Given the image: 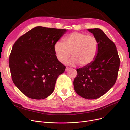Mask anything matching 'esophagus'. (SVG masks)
<instances>
[{
  "label": "esophagus",
  "instance_id": "34e87169",
  "mask_svg": "<svg viewBox=\"0 0 130 130\" xmlns=\"http://www.w3.org/2000/svg\"><path fill=\"white\" fill-rule=\"evenodd\" d=\"M70 69V68H69V67H66V69H65V71H68V70H69Z\"/></svg>",
  "mask_w": 130,
  "mask_h": 130
}]
</instances>
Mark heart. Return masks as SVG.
Here are the masks:
<instances>
[{
	"label": "heart",
	"mask_w": 130,
	"mask_h": 130,
	"mask_svg": "<svg viewBox=\"0 0 130 130\" xmlns=\"http://www.w3.org/2000/svg\"><path fill=\"white\" fill-rule=\"evenodd\" d=\"M58 60L65 63L70 54L72 58L69 61L70 65L78 63L82 66H86L95 59L98 51V41L93 35L73 32L67 35L63 43L58 42L54 46Z\"/></svg>",
	"instance_id": "1"
}]
</instances>
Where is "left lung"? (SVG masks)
Returning a JSON list of instances; mask_svg holds the SVG:
<instances>
[{"label":"left lung","instance_id":"1","mask_svg":"<svg viewBox=\"0 0 130 130\" xmlns=\"http://www.w3.org/2000/svg\"><path fill=\"white\" fill-rule=\"evenodd\" d=\"M97 39L98 51L95 60L77 69L73 87L77 93L87 99H95L107 92L115 84L120 59L114 43L100 29H88Z\"/></svg>","mask_w":130,"mask_h":130}]
</instances>
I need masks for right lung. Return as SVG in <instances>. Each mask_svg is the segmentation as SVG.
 Returning <instances> with one entry per match:
<instances>
[{"mask_svg":"<svg viewBox=\"0 0 130 130\" xmlns=\"http://www.w3.org/2000/svg\"><path fill=\"white\" fill-rule=\"evenodd\" d=\"M66 31L36 27L14 44L9 60L12 79L25 96L43 99L53 92L66 68L58 60L54 46Z\"/></svg>","mask_w":130,"mask_h":130,"instance_id":"obj_1","label":"right lung"}]
</instances>
